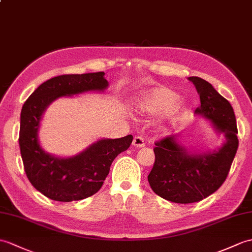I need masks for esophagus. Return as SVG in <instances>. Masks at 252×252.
<instances>
[{
  "mask_svg": "<svg viewBox=\"0 0 252 252\" xmlns=\"http://www.w3.org/2000/svg\"><path fill=\"white\" fill-rule=\"evenodd\" d=\"M132 145L134 146V147H136V148H143L144 146H145V142H144V139L140 137V136H135V137H134V139H133Z\"/></svg>",
  "mask_w": 252,
  "mask_h": 252,
  "instance_id": "34e87169",
  "label": "esophagus"
}]
</instances>
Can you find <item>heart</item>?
Instances as JSON below:
<instances>
[{"label":"heart","instance_id":"1","mask_svg":"<svg viewBox=\"0 0 252 252\" xmlns=\"http://www.w3.org/2000/svg\"><path fill=\"white\" fill-rule=\"evenodd\" d=\"M178 98V93L169 88L156 87L138 94L134 107L143 116H162V127L168 130L178 126L189 109L188 103Z\"/></svg>","mask_w":252,"mask_h":252}]
</instances>
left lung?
I'll return each instance as SVG.
<instances>
[{"label":"left lung","mask_w":252,"mask_h":252,"mask_svg":"<svg viewBox=\"0 0 252 252\" xmlns=\"http://www.w3.org/2000/svg\"><path fill=\"white\" fill-rule=\"evenodd\" d=\"M200 95L195 113L209 121L224 143L214 150H196L181 144V135H171L156 143V161L148 181L156 194L179 204L200 202L223 184L238 148L237 126L231 104L208 81L188 78Z\"/></svg>","instance_id":"8db88e82"}]
</instances>
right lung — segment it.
Returning a JSON list of instances; mask_svg holds the SVG:
<instances>
[{"label": "right lung", "mask_w": 252, "mask_h": 252, "mask_svg": "<svg viewBox=\"0 0 252 252\" xmlns=\"http://www.w3.org/2000/svg\"><path fill=\"white\" fill-rule=\"evenodd\" d=\"M104 75L97 72L57 76L40 85L23 104L19 147L25 172L34 188L50 200L72 202L94 194L101 189L115 158L132 143V135L101 138L72 157L54 156L40 146L38 131L47 107L59 97L104 92L108 87Z\"/></svg>", "instance_id": "right-lung-1"}]
</instances>
